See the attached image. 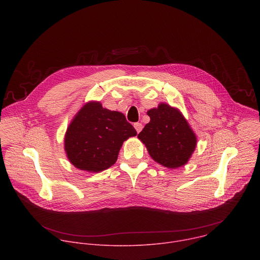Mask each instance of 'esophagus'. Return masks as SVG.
Instances as JSON below:
<instances>
[{
	"label": "esophagus",
	"instance_id": "1",
	"mask_svg": "<svg viewBox=\"0 0 260 260\" xmlns=\"http://www.w3.org/2000/svg\"><path fill=\"white\" fill-rule=\"evenodd\" d=\"M134 126H135L137 133H140V132L142 131V128H143V125H142V123H140V122H136V123L134 124Z\"/></svg>",
	"mask_w": 260,
	"mask_h": 260
}]
</instances>
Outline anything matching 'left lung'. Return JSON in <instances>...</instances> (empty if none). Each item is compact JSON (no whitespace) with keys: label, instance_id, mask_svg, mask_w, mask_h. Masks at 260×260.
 Masks as SVG:
<instances>
[{"label":"left lung","instance_id":"8db88e82","mask_svg":"<svg viewBox=\"0 0 260 260\" xmlns=\"http://www.w3.org/2000/svg\"><path fill=\"white\" fill-rule=\"evenodd\" d=\"M147 115L150 122L138 138L152 159L169 169L186 165L196 149L197 136L180 111L161 103L157 108L148 110Z\"/></svg>","mask_w":260,"mask_h":260}]
</instances>
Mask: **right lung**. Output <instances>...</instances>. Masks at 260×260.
<instances>
[{"label": "right lung", "mask_w": 260, "mask_h": 260, "mask_svg": "<svg viewBox=\"0 0 260 260\" xmlns=\"http://www.w3.org/2000/svg\"><path fill=\"white\" fill-rule=\"evenodd\" d=\"M137 135L125 116L88 102L73 118L64 136V150L71 164L91 173L113 166L125 140Z\"/></svg>", "instance_id": "add662e5"}]
</instances>
